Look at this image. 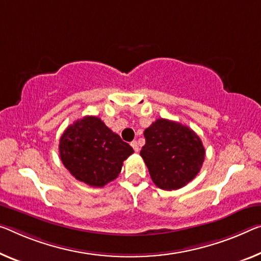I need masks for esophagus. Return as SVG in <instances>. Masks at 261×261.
Segmentation results:
<instances>
[{
  "label": "esophagus",
  "mask_w": 261,
  "mask_h": 261,
  "mask_svg": "<svg viewBox=\"0 0 261 261\" xmlns=\"http://www.w3.org/2000/svg\"><path fill=\"white\" fill-rule=\"evenodd\" d=\"M132 144V147H133V149L136 151V153H138V151L140 150V147H139V143L136 142V141H133L130 143Z\"/></svg>",
  "instance_id": "esophagus-1"
}]
</instances>
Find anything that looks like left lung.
<instances>
[{
	"instance_id": "obj_1",
	"label": "left lung",
	"mask_w": 261,
	"mask_h": 261,
	"mask_svg": "<svg viewBox=\"0 0 261 261\" xmlns=\"http://www.w3.org/2000/svg\"><path fill=\"white\" fill-rule=\"evenodd\" d=\"M143 134L146 144L140 155L156 187L176 190L196 177L202 168L205 149L191 128L158 119Z\"/></svg>"
}]
</instances>
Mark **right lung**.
<instances>
[{"label": "right lung", "mask_w": 261, "mask_h": 261, "mask_svg": "<svg viewBox=\"0 0 261 261\" xmlns=\"http://www.w3.org/2000/svg\"><path fill=\"white\" fill-rule=\"evenodd\" d=\"M133 153L129 144L92 115L70 125L59 141L64 166L78 181L91 187L101 188L117 178L123 161Z\"/></svg>", "instance_id": "add662e5"}]
</instances>
